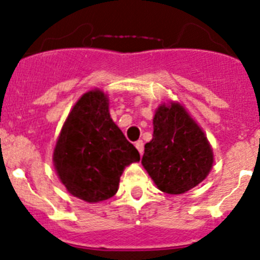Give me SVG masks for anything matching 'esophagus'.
Listing matches in <instances>:
<instances>
[{"label":"esophagus","mask_w":260,"mask_h":260,"mask_svg":"<svg viewBox=\"0 0 260 260\" xmlns=\"http://www.w3.org/2000/svg\"><path fill=\"white\" fill-rule=\"evenodd\" d=\"M135 147H137V150L139 151V153H141V156L143 155V151H144V143L142 141H138L137 143H135Z\"/></svg>","instance_id":"1"}]
</instances>
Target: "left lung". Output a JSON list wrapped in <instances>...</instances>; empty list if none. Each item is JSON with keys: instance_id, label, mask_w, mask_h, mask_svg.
Masks as SVG:
<instances>
[{"instance_id": "8db88e82", "label": "left lung", "mask_w": 260, "mask_h": 260, "mask_svg": "<svg viewBox=\"0 0 260 260\" xmlns=\"http://www.w3.org/2000/svg\"><path fill=\"white\" fill-rule=\"evenodd\" d=\"M152 123V139L144 146L142 165L157 189L183 194L206 180L213 165L212 147L187 109L177 102L162 103Z\"/></svg>"}]
</instances>
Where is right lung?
Instances as JSON below:
<instances>
[{
    "label": "right lung",
    "instance_id": "add662e5",
    "mask_svg": "<svg viewBox=\"0 0 260 260\" xmlns=\"http://www.w3.org/2000/svg\"><path fill=\"white\" fill-rule=\"evenodd\" d=\"M141 156L114 123L109 98L93 88L71 108L53 150V165L69 194L88 203L112 198L127 165Z\"/></svg>",
    "mask_w": 260,
    "mask_h": 260
}]
</instances>
